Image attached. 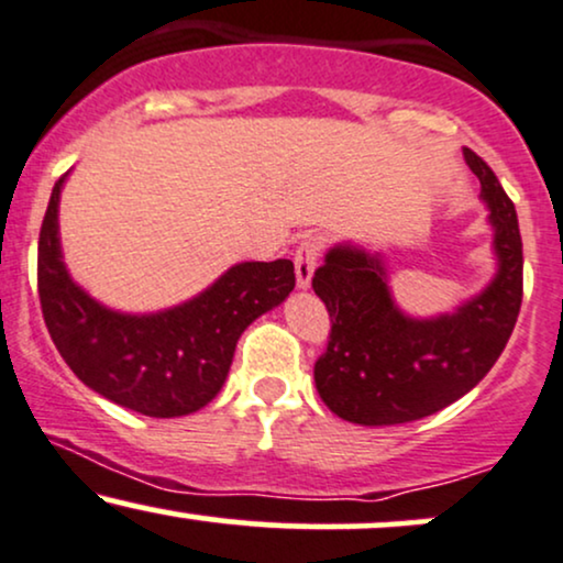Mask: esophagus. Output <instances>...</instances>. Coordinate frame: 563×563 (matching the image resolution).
<instances>
[{"label": "esophagus", "instance_id": "1", "mask_svg": "<svg viewBox=\"0 0 563 563\" xmlns=\"http://www.w3.org/2000/svg\"><path fill=\"white\" fill-rule=\"evenodd\" d=\"M321 247L323 242L319 236H308V240H302L297 244L295 250V274H297V287H310V279H313V271H316V263H319V255H321Z\"/></svg>", "mask_w": 563, "mask_h": 563}]
</instances>
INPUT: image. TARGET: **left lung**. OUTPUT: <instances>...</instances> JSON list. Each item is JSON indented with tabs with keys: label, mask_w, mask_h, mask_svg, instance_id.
<instances>
[{
	"label": "left lung",
	"mask_w": 563,
	"mask_h": 563,
	"mask_svg": "<svg viewBox=\"0 0 563 563\" xmlns=\"http://www.w3.org/2000/svg\"><path fill=\"white\" fill-rule=\"evenodd\" d=\"M490 208L498 274L455 313L411 319L395 306L379 253L350 244L329 250L313 289L332 319L316 361V389L329 411L363 427H389L442 411L504 353L521 308V234L517 208L477 152L464 150Z\"/></svg>",
	"instance_id": "left-lung-1"
}]
</instances>
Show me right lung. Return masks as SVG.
<instances>
[{
	"instance_id": "1",
	"label": "right lung",
	"mask_w": 563,
	"mask_h": 563,
	"mask_svg": "<svg viewBox=\"0 0 563 563\" xmlns=\"http://www.w3.org/2000/svg\"><path fill=\"white\" fill-rule=\"evenodd\" d=\"M57 178L38 234V300L70 372L118 406L174 419L221 393L236 340L295 289L292 261L240 263L213 287L163 313L129 316L99 306L65 271L57 236Z\"/></svg>"
}]
</instances>
